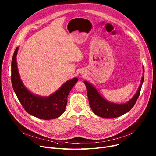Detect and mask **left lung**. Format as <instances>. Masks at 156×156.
Segmentation results:
<instances>
[{
    "label": "left lung",
    "mask_w": 156,
    "mask_h": 156,
    "mask_svg": "<svg viewBox=\"0 0 156 156\" xmlns=\"http://www.w3.org/2000/svg\"><path fill=\"white\" fill-rule=\"evenodd\" d=\"M144 73V68L143 66V74ZM144 80V75L140 81V85L139 87L133 97L127 103L118 104V103L108 101L100 94L95 87L90 83L84 81L87 87V95L90 106L95 115L105 119L116 118L123 115V114L129 112L134 106L139 95L142 85Z\"/></svg>",
    "instance_id": "obj_1"
}]
</instances>
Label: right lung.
<instances>
[{"label": "right lung", "mask_w": 156, "mask_h": 156, "mask_svg": "<svg viewBox=\"0 0 156 156\" xmlns=\"http://www.w3.org/2000/svg\"><path fill=\"white\" fill-rule=\"evenodd\" d=\"M18 49L17 47L12 59L11 81L14 92L23 108L30 115L41 119L51 120L60 117L65 110L69 93L78 79L73 78L68 80L49 97L33 94L20 79L16 61Z\"/></svg>", "instance_id": "obj_1"}]
</instances>
